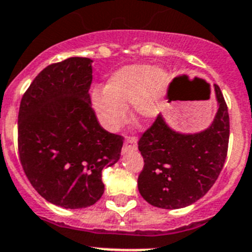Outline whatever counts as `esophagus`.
I'll return each mask as SVG.
<instances>
[{
    "instance_id": "34e87169",
    "label": "esophagus",
    "mask_w": 252,
    "mask_h": 252,
    "mask_svg": "<svg viewBox=\"0 0 252 252\" xmlns=\"http://www.w3.org/2000/svg\"><path fill=\"white\" fill-rule=\"evenodd\" d=\"M137 139L134 137L128 138V139L124 142L123 145V154H126L129 152H133V150H137Z\"/></svg>"
}]
</instances>
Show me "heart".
Masks as SVG:
<instances>
[{"mask_svg":"<svg viewBox=\"0 0 252 252\" xmlns=\"http://www.w3.org/2000/svg\"><path fill=\"white\" fill-rule=\"evenodd\" d=\"M168 86L169 77L164 68L126 65L108 78L103 91H93L92 105L100 124L107 130L115 131L126 123L130 105L133 118L140 123L158 117Z\"/></svg>","mask_w":252,"mask_h":252,"instance_id":"heart-1","label":"heart"}]
</instances>
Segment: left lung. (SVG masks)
Wrapping results in <instances>:
<instances>
[{
    "label": "left lung",
    "instance_id": "left-lung-1",
    "mask_svg": "<svg viewBox=\"0 0 252 252\" xmlns=\"http://www.w3.org/2000/svg\"><path fill=\"white\" fill-rule=\"evenodd\" d=\"M209 93L206 88L205 94ZM214 93L218 110L208 128L183 133L159 114L140 138L138 149L144 168L138 178V189L150 205L169 210L189 206L218 179L226 159L230 122L224 95L216 84Z\"/></svg>",
    "mask_w": 252,
    "mask_h": 252
}]
</instances>
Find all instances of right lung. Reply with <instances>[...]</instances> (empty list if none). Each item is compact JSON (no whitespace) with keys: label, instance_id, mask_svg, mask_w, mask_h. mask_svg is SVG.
<instances>
[{"label":"right lung","instance_id":"obj_1","mask_svg":"<svg viewBox=\"0 0 252 252\" xmlns=\"http://www.w3.org/2000/svg\"><path fill=\"white\" fill-rule=\"evenodd\" d=\"M93 61L70 57L44 68L22 97L18 152L32 187L53 205L83 209L102 197V171L121 158L123 138L92 109Z\"/></svg>","mask_w":252,"mask_h":252}]
</instances>
